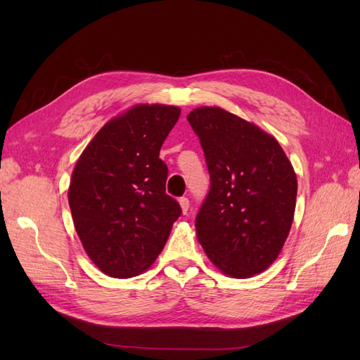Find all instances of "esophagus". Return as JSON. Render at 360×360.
Returning <instances> with one entry per match:
<instances>
[{
  "label": "esophagus",
  "instance_id": "esophagus-1",
  "mask_svg": "<svg viewBox=\"0 0 360 360\" xmlns=\"http://www.w3.org/2000/svg\"><path fill=\"white\" fill-rule=\"evenodd\" d=\"M179 202H180V207H181V212L186 214L188 210H189V200H188V197H181L179 200Z\"/></svg>",
  "mask_w": 360,
  "mask_h": 360
}]
</instances>
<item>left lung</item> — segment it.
<instances>
[{
  "label": "left lung",
  "instance_id": "8db88e82",
  "mask_svg": "<svg viewBox=\"0 0 360 360\" xmlns=\"http://www.w3.org/2000/svg\"><path fill=\"white\" fill-rule=\"evenodd\" d=\"M200 138L210 191L195 219L212 263L233 278L266 270L284 246L294 217L297 179L278 141L221 108L188 115Z\"/></svg>",
  "mask_w": 360,
  "mask_h": 360
}]
</instances>
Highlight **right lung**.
Here are the masks:
<instances>
[{
  "mask_svg": "<svg viewBox=\"0 0 360 360\" xmlns=\"http://www.w3.org/2000/svg\"><path fill=\"white\" fill-rule=\"evenodd\" d=\"M180 108L136 105L108 122L72 174L69 205L86 255L103 274L132 278L165 246L180 204L165 192L159 151Z\"/></svg>",
  "mask_w": 360,
  "mask_h": 360,
  "instance_id": "right-lung-1",
  "label": "right lung"
}]
</instances>
